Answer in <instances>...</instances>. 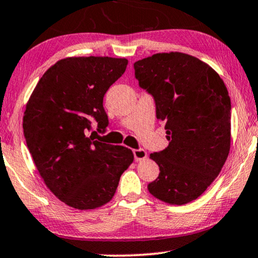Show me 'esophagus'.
Listing matches in <instances>:
<instances>
[{
    "instance_id": "1",
    "label": "esophagus",
    "mask_w": 258,
    "mask_h": 258,
    "mask_svg": "<svg viewBox=\"0 0 258 258\" xmlns=\"http://www.w3.org/2000/svg\"><path fill=\"white\" fill-rule=\"evenodd\" d=\"M133 155H135V159H136L137 162L144 161V159L148 157V152H146L144 149L133 150Z\"/></svg>"
}]
</instances>
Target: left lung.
Listing matches in <instances>:
<instances>
[{
    "label": "left lung",
    "mask_w": 258,
    "mask_h": 258,
    "mask_svg": "<svg viewBox=\"0 0 258 258\" xmlns=\"http://www.w3.org/2000/svg\"><path fill=\"white\" fill-rule=\"evenodd\" d=\"M139 86L151 94L169 145L150 153L159 175L150 194L169 205L195 200L216 180L231 145V100L210 65L182 52L156 53L135 63Z\"/></svg>",
    "instance_id": "left-lung-1"
}]
</instances>
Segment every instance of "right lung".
<instances>
[{
    "instance_id": "right-lung-1",
    "label": "right lung",
    "mask_w": 258,
    "mask_h": 258,
    "mask_svg": "<svg viewBox=\"0 0 258 258\" xmlns=\"http://www.w3.org/2000/svg\"><path fill=\"white\" fill-rule=\"evenodd\" d=\"M127 64L126 58H64L42 75L26 105L22 127L35 167L52 193L76 210L112 200L135 158L91 131L93 120L99 130L108 125L103 96Z\"/></svg>"
}]
</instances>
